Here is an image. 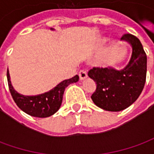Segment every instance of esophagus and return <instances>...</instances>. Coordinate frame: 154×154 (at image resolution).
Wrapping results in <instances>:
<instances>
[{"mask_svg": "<svg viewBox=\"0 0 154 154\" xmlns=\"http://www.w3.org/2000/svg\"><path fill=\"white\" fill-rule=\"evenodd\" d=\"M78 75H79L80 80H84V79H86L87 77V73L85 70H81L80 72H79Z\"/></svg>", "mask_w": 154, "mask_h": 154, "instance_id": "1", "label": "esophagus"}]
</instances>
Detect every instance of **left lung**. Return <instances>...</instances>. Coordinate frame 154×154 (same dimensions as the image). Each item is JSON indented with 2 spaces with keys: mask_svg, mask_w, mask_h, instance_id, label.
Listing matches in <instances>:
<instances>
[{
  "mask_svg": "<svg viewBox=\"0 0 154 154\" xmlns=\"http://www.w3.org/2000/svg\"><path fill=\"white\" fill-rule=\"evenodd\" d=\"M122 38L133 48L130 61L124 69L94 67L88 72L97 83L91 98L96 106L108 111H120L131 106L140 96L146 82L147 57L141 42L130 34H125Z\"/></svg>",
  "mask_w": 154,
  "mask_h": 154,
  "instance_id": "8db88e82",
  "label": "left lung"
}]
</instances>
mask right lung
Returning <instances> with one entry per match:
<instances>
[{"label": "right lung", "instance_id": "1", "mask_svg": "<svg viewBox=\"0 0 154 154\" xmlns=\"http://www.w3.org/2000/svg\"><path fill=\"white\" fill-rule=\"evenodd\" d=\"M78 79L79 77L76 75L70 79L63 81L57 87L46 93L28 97L20 95L14 90L10 81L9 71L7 70L9 90L17 106L29 116L39 118L48 117L56 113L61 106L65 88L71 83L77 82Z\"/></svg>", "mask_w": 154, "mask_h": 154}]
</instances>
